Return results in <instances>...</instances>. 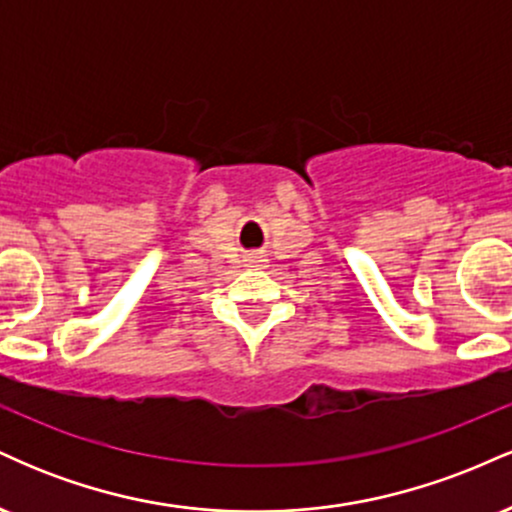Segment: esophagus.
Returning a JSON list of instances; mask_svg holds the SVG:
<instances>
[{"label": "esophagus", "mask_w": 512, "mask_h": 512, "mask_svg": "<svg viewBox=\"0 0 512 512\" xmlns=\"http://www.w3.org/2000/svg\"><path fill=\"white\" fill-rule=\"evenodd\" d=\"M245 262H248V267H262V264H264L262 257H257V255L248 257V260H245Z\"/></svg>", "instance_id": "esophagus-1"}]
</instances>
